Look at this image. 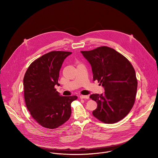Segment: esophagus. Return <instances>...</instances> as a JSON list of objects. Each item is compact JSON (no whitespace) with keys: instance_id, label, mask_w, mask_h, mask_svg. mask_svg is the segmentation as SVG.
<instances>
[{"instance_id":"esophagus-1","label":"esophagus","mask_w":158,"mask_h":158,"mask_svg":"<svg viewBox=\"0 0 158 158\" xmlns=\"http://www.w3.org/2000/svg\"><path fill=\"white\" fill-rule=\"evenodd\" d=\"M80 99H88V98H89V97L88 96H84V95H81L80 96Z\"/></svg>"}]
</instances>
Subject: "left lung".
Masks as SVG:
<instances>
[{
	"label": "left lung",
	"instance_id": "1",
	"mask_svg": "<svg viewBox=\"0 0 158 158\" xmlns=\"http://www.w3.org/2000/svg\"><path fill=\"white\" fill-rule=\"evenodd\" d=\"M81 53L91 65L93 80H98L105 90L104 94L90 96L98 104L93 114L104 123L118 122L135 102L137 80L133 66L124 56L108 47Z\"/></svg>",
	"mask_w": 158,
	"mask_h": 158
}]
</instances>
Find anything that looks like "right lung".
<instances>
[{"instance_id": "obj_1", "label": "right lung", "mask_w": 158, "mask_h": 158, "mask_svg": "<svg viewBox=\"0 0 158 158\" xmlns=\"http://www.w3.org/2000/svg\"><path fill=\"white\" fill-rule=\"evenodd\" d=\"M71 52L53 51L31 64L23 79L26 105L32 118L42 126L55 129L71 115V103L77 96H62L54 88L59 86V70Z\"/></svg>"}]
</instances>
